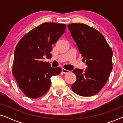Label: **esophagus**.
<instances>
[{"label": "esophagus", "instance_id": "34e87169", "mask_svg": "<svg viewBox=\"0 0 123 123\" xmlns=\"http://www.w3.org/2000/svg\"><path fill=\"white\" fill-rule=\"evenodd\" d=\"M62 73H64V74H68L69 73H70V70L65 69H64V68H63L62 69Z\"/></svg>", "mask_w": 123, "mask_h": 123}]
</instances>
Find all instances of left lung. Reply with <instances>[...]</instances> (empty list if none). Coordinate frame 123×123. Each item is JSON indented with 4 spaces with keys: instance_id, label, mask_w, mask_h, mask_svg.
I'll list each match as a JSON object with an SVG mask.
<instances>
[{
    "instance_id": "1",
    "label": "left lung",
    "mask_w": 123,
    "mask_h": 123,
    "mask_svg": "<svg viewBox=\"0 0 123 123\" xmlns=\"http://www.w3.org/2000/svg\"><path fill=\"white\" fill-rule=\"evenodd\" d=\"M78 46L86 70L73 71L77 80L72 90L81 96H92L98 93L106 83L112 69V50L104 36L95 28L83 23L68 25Z\"/></svg>"
}]
</instances>
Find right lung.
I'll return each mask as SVG.
<instances>
[{
	"label": "right lung",
	"instance_id": "1",
	"mask_svg": "<svg viewBox=\"0 0 123 123\" xmlns=\"http://www.w3.org/2000/svg\"><path fill=\"white\" fill-rule=\"evenodd\" d=\"M66 25L45 22L31 30L17 45L12 73L21 91L37 98L45 95L51 85V77L59 74L60 67L52 68L43 57L50 56L52 46L64 33Z\"/></svg>",
	"mask_w": 123,
	"mask_h": 123
}]
</instances>
